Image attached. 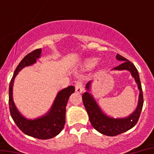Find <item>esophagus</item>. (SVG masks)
Returning <instances> with one entry per match:
<instances>
[{"mask_svg":"<svg viewBox=\"0 0 154 154\" xmlns=\"http://www.w3.org/2000/svg\"><path fill=\"white\" fill-rule=\"evenodd\" d=\"M75 90L77 93L78 94H81L83 92L84 90V87H83V84H82V82L81 81H77L76 82V84H75Z\"/></svg>","mask_w":154,"mask_h":154,"instance_id":"obj_1","label":"esophagus"}]
</instances>
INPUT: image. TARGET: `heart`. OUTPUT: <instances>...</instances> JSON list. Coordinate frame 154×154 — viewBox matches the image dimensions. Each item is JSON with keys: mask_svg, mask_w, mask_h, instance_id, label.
Returning <instances> with one entry per match:
<instances>
[{"mask_svg": "<svg viewBox=\"0 0 154 154\" xmlns=\"http://www.w3.org/2000/svg\"><path fill=\"white\" fill-rule=\"evenodd\" d=\"M96 63V60H94V59H89V60H85V67L86 69H91L92 67H94V65Z\"/></svg>", "mask_w": 154, "mask_h": 154, "instance_id": "1", "label": "heart"}]
</instances>
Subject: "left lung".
<instances>
[{"label": "left lung", "instance_id": "8db88e82", "mask_svg": "<svg viewBox=\"0 0 154 154\" xmlns=\"http://www.w3.org/2000/svg\"><path fill=\"white\" fill-rule=\"evenodd\" d=\"M118 60L123 61L120 65L115 67L114 70H128L131 72L135 82L137 84L139 91V99L137 107L134 112L130 114L129 117L125 118H112L106 116L101 110L98 105L97 104L96 101L94 100V97L89 94V92H85L82 95V100L84 103L85 107L86 109L88 114H89V121L94 129L99 133L106 135V136H116L120 134H122L124 132L128 131L129 129H132L135 125L137 123L141 114V109L143 107V94H142V89H141V84L139 78V74L135 65L127 60L126 58L123 57L120 54H117L116 57ZM91 85V82L87 83L86 89L89 91Z\"/></svg>", "mask_w": 154, "mask_h": 154}]
</instances>
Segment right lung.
<instances>
[{
	"instance_id": "add662e5",
	"label": "right lung",
	"mask_w": 154,
	"mask_h": 154,
	"mask_svg": "<svg viewBox=\"0 0 154 154\" xmlns=\"http://www.w3.org/2000/svg\"><path fill=\"white\" fill-rule=\"evenodd\" d=\"M42 49H37L29 53L19 63L13 73L9 85L8 105L11 117L17 127L29 136L38 139L53 138L60 133L65 123V107L70 95L74 93V86H69L60 90L56 97L51 109L46 114L36 119L25 118L18 111L13 99V86L14 79L18 72L23 68L34 64L37 58L41 57Z\"/></svg>"
}]
</instances>
